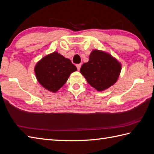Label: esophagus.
<instances>
[{
    "mask_svg": "<svg viewBox=\"0 0 154 154\" xmlns=\"http://www.w3.org/2000/svg\"><path fill=\"white\" fill-rule=\"evenodd\" d=\"M76 66H77V69H78V70H79V69H80V68H81V63H79V64H77Z\"/></svg>",
    "mask_w": 154,
    "mask_h": 154,
    "instance_id": "esophagus-1",
    "label": "esophagus"
}]
</instances>
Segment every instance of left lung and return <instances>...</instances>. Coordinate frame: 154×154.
I'll use <instances>...</instances> for the list:
<instances>
[{"mask_svg":"<svg viewBox=\"0 0 154 154\" xmlns=\"http://www.w3.org/2000/svg\"><path fill=\"white\" fill-rule=\"evenodd\" d=\"M121 71V63L110 54L94 49L80 72L96 91H102L115 84Z\"/></svg>","mask_w":154,"mask_h":154,"instance_id":"1","label":"left lung"}]
</instances>
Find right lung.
<instances>
[{"label":"right lung","instance_id":"add662e5","mask_svg":"<svg viewBox=\"0 0 154 154\" xmlns=\"http://www.w3.org/2000/svg\"><path fill=\"white\" fill-rule=\"evenodd\" d=\"M77 70L69 59L58 52L45 56L35 66V76L38 83L52 92H56L62 88L71 73Z\"/></svg>","mask_w":154,"mask_h":154}]
</instances>
